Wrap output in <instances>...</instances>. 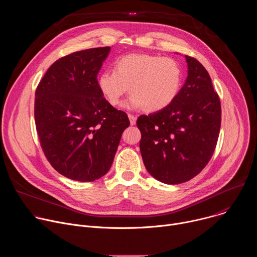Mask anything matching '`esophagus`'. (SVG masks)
<instances>
[{
    "instance_id": "34e87169",
    "label": "esophagus",
    "mask_w": 257,
    "mask_h": 257,
    "mask_svg": "<svg viewBox=\"0 0 257 257\" xmlns=\"http://www.w3.org/2000/svg\"><path fill=\"white\" fill-rule=\"evenodd\" d=\"M128 118H129V120H130V124H131V125H135V124H136V117H134L133 115L129 114V115H128Z\"/></svg>"
}]
</instances>
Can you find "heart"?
<instances>
[{"mask_svg": "<svg viewBox=\"0 0 257 257\" xmlns=\"http://www.w3.org/2000/svg\"><path fill=\"white\" fill-rule=\"evenodd\" d=\"M114 70L103 71L97 79L100 92L112 105L129 89L124 107L158 112L174 101L181 87V67L169 57L130 54L117 60Z\"/></svg>", "mask_w": 257, "mask_h": 257, "instance_id": "heart-1", "label": "heart"}]
</instances>
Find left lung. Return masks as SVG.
Instances as JSON below:
<instances>
[{
	"mask_svg": "<svg viewBox=\"0 0 257 257\" xmlns=\"http://www.w3.org/2000/svg\"><path fill=\"white\" fill-rule=\"evenodd\" d=\"M187 78L167 107L137 119L139 148L148 172L165 184H180L209 162L221 128V102L205 68L185 56Z\"/></svg>",
	"mask_w": 257,
	"mask_h": 257,
	"instance_id": "obj_1",
	"label": "left lung"
}]
</instances>
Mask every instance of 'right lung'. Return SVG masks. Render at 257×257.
Instances as JSON below:
<instances>
[{
	"mask_svg": "<svg viewBox=\"0 0 257 257\" xmlns=\"http://www.w3.org/2000/svg\"><path fill=\"white\" fill-rule=\"evenodd\" d=\"M109 52V47L95 48L59 59L35 91V125L45 156L57 172L75 181L92 182L108 172L130 125L97 85Z\"/></svg>",
	"mask_w": 257,
	"mask_h": 257,
	"instance_id": "right-lung-1",
	"label": "right lung"
}]
</instances>
